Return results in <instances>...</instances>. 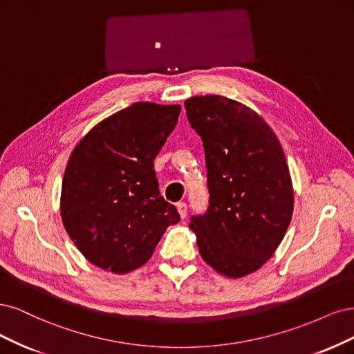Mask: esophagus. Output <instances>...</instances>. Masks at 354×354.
<instances>
[{
  "instance_id": "esophagus-1",
  "label": "esophagus",
  "mask_w": 354,
  "mask_h": 354,
  "mask_svg": "<svg viewBox=\"0 0 354 354\" xmlns=\"http://www.w3.org/2000/svg\"><path fill=\"white\" fill-rule=\"evenodd\" d=\"M176 209H178V212H179V216L182 219H185L187 218V213H188V206H187V203H184V201H180V203H178L176 204Z\"/></svg>"
}]
</instances>
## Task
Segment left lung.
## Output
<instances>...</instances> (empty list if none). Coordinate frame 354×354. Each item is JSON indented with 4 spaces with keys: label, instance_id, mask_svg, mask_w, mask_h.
<instances>
[{
    "label": "left lung",
    "instance_id": "left-lung-1",
    "mask_svg": "<svg viewBox=\"0 0 354 354\" xmlns=\"http://www.w3.org/2000/svg\"><path fill=\"white\" fill-rule=\"evenodd\" d=\"M206 156L209 207L192 216L200 254L227 278L266 263L291 222L294 194L285 154L269 124L222 95L185 101Z\"/></svg>",
    "mask_w": 354,
    "mask_h": 354
}]
</instances>
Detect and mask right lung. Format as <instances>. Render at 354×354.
<instances>
[{"label": "right lung", "mask_w": 354, "mask_h": 354, "mask_svg": "<svg viewBox=\"0 0 354 354\" xmlns=\"http://www.w3.org/2000/svg\"><path fill=\"white\" fill-rule=\"evenodd\" d=\"M180 106L133 102L81 140L62 185V219L93 265L128 273L147 263L179 213L158 191L154 158L175 129Z\"/></svg>", "instance_id": "obj_1"}]
</instances>
